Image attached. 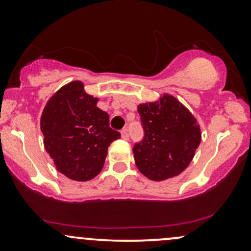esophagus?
<instances>
[{
	"label": "esophagus",
	"mask_w": 251,
	"mask_h": 251,
	"mask_svg": "<svg viewBox=\"0 0 251 251\" xmlns=\"http://www.w3.org/2000/svg\"><path fill=\"white\" fill-rule=\"evenodd\" d=\"M120 133H122V138L124 140H128V132L126 131V129H123Z\"/></svg>",
	"instance_id": "esophagus-1"
}]
</instances>
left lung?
I'll return each instance as SVG.
<instances>
[{
	"mask_svg": "<svg viewBox=\"0 0 251 251\" xmlns=\"http://www.w3.org/2000/svg\"><path fill=\"white\" fill-rule=\"evenodd\" d=\"M138 113L145 132L143 142L133 148L138 170L154 181L180 175L201 144L197 119L169 93L162 94L155 101L139 103Z\"/></svg>",
	"mask_w": 251,
	"mask_h": 251,
	"instance_id": "8db88e82",
	"label": "left lung"
}]
</instances>
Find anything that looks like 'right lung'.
<instances>
[{
  "instance_id": "obj_1",
  "label": "right lung",
  "mask_w": 251,
  "mask_h": 251,
  "mask_svg": "<svg viewBox=\"0 0 251 251\" xmlns=\"http://www.w3.org/2000/svg\"><path fill=\"white\" fill-rule=\"evenodd\" d=\"M98 101L75 80L57 89L43 108V145L57 171L70 179H93L102 170L108 146L120 138Z\"/></svg>"
}]
</instances>
